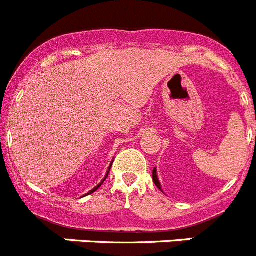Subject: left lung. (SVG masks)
Wrapping results in <instances>:
<instances>
[{
    "instance_id": "left-lung-1",
    "label": "left lung",
    "mask_w": 256,
    "mask_h": 256,
    "mask_svg": "<svg viewBox=\"0 0 256 256\" xmlns=\"http://www.w3.org/2000/svg\"><path fill=\"white\" fill-rule=\"evenodd\" d=\"M152 178H153V182H154L156 186L158 187V188L162 191V186H160V180H158V174H157V168H153V172H152ZM163 192V191H162Z\"/></svg>"
}]
</instances>
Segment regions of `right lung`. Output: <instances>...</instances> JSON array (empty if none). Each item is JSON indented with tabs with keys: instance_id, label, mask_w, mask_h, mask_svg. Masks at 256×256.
I'll return each mask as SVG.
<instances>
[{
	"instance_id": "right-lung-1",
	"label": "right lung",
	"mask_w": 256,
	"mask_h": 256,
	"mask_svg": "<svg viewBox=\"0 0 256 256\" xmlns=\"http://www.w3.org/2000/svg\"><path fill=\"white\" fill-rule=\"evenodd\" d=\"M112 164H113V162H110V166H109V167H108V171H106V177H104V178H103V181H102V182H100V184H96V187H94V188H93V190H90V191H89V192H88V194H93V192H96V190H98V188H99V187H100V186H102V184H103V182H104V181H106V177H108V174H109V171H110V167H112Z\"/></svg>"
}]
</instances>
